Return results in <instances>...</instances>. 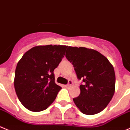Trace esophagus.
Segmentation results:
<instances>
[{"label": "esophagus", "mask_w": 130, "mask_h": 130, "mask_svg": "<svg viewBox=\"0 0 130 130\" xmlns=\"http://www.w3.org/2000/svg\"><path fill=\"white\" fill-rule=\"evenodd\" d=\"M72 82L71 81V80H69V82H68V84L66 85H65V87H70L71 85H72Z\"/></svg>", "instance_id": "34e87169"}]
</instances>
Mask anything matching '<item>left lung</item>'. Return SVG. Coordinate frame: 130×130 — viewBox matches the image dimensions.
I'll return each instance as SVG.
<instances>
[{
    "mask_svg": "<svg viewBox=\"0 0 130 130\" xmlns=\"http://www.w3.org/2000/svg\"><path fill=\"white\" fill-rule=\"evenodd\" d=\"M65 56L73 65L77 79L83 83L79 87V95L73 98L75 105L86 115L103 111L115 92L112 65L100 53L85 47H69Z\"/></svg>",
    "mask_w": 130,
    "mask_h": 130,
    "instance_id": "1",
    "label": "left lung"
}]
</instances>
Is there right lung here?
Listing matches in <instances>:
<instances>
[{"label": "right lung", "instance_id": "obj_1", "mask_svg": "<svg viewBox=\"0 0 130 130\" xmlns=\"http://www.w3.org/2000/svg\"><path fill=\"white\" fill-rule=\"evenodd\" d=\"M68 46H36L23 55L15 70L14 86L24 107L40 111L55 100L61 87L54 82V70L61 62Z\"/></svg>", "mask_w": 130, "mask_h": 130}]
</instances>
